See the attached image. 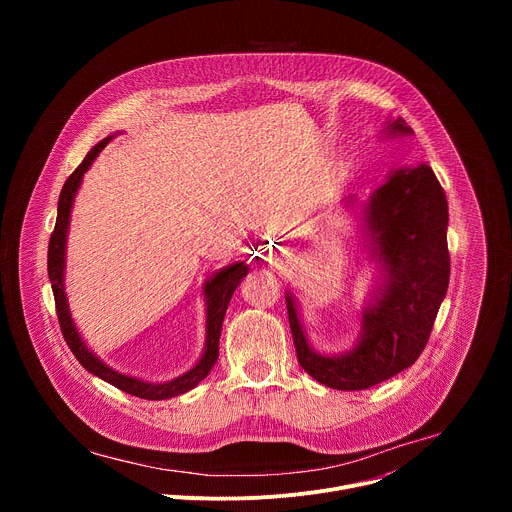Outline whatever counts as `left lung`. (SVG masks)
<instances>
[{
  "label": "left lung",
  "instance_id": "left-lung-1",
  "mask_svg": "<svg viewBox=\"0 0 512 512\" xmlns=\"http://www.w3.org/2000/svg\"><path fill=\"white\" fill-rule=\"evenodd\" d=\"M387 129L411 133L403 119ZM367 225L385 285L362 312V334L352 350L338 356L314 352L294 298H285L298 362L318 383L338 391L369 389L411 367L429 340L450 281L448 200L427 164L389 176L367 204Z\"/></svg>",
  "mask_w": 512,
  "mask_h": 512
}]
</instances>
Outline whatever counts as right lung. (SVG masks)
<instances>
[{
	"label": "right lung",
	"mask_w": 512,
	"mask_h": 512,
	"mask_svg": "<svg viewBox=\"0 0 512 512\" xmlns=\"http://www.w3.org/2000/svg\"><path fill=\"white\" fill-rule=\"evenodd\" d=\"M109 141H111V137H105L103 141H99L95 145V148L85 156L83 164L66 178L62 192L58 196V216H56V225H54V231H52L50 243H48V277L52 283L56 316H58V324H60V330H62V336H64L68 348L72 350V354L77 356V360L89 373L111 383L119 391L135 395L139 399H148V401L170 399V397H176V395H182V393L194 389L214 367V362L218 358V338H221V328H223L227 306L235 294L237 285L247 275L249 267L245 263H233L221 271H216L210 277V281H206V285H204L206 304H208L206 306V346H204V354L198 360L196 367L190 369L186 375H182L170 383L156 385V383H145V381H139L133 377H125V375L115 373L109 367H105V364L85 346L75 324H72L62 277H64V245H66L72 200H75V194L81 186L83 174L89 170L93 160L103 152V148Z\"/></svg>",
	"instance_id": "right-lung-1"
}]
</instances>
